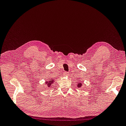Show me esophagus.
Wrapping results in <instances>:
<instances>
[{
    "mask_svg": "<svg viewBox=\"0 0 126 126\" xmlns=\"http://www.w3.org/2000/svg\"><path fill=\"white\" fill-rule=\"evenodd\" d=\"M68 75H69V73L67 71H64V73H63V76H68Z\"/></svg>",
    "mask_w": 126,
    "mask_h": 126,
    "instance_id": "34e87169",
    "label": "esophagus"
}]
</instances>
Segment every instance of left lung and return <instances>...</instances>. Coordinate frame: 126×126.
<instances>
[{"mask_svg": "<svg viewBox=\"0 0 126 126\" xmlns=\"http://www.w3.org/2000/svg\"><path fill=\"white\" fill-rule=\"evenodd\" d=\"M81 86V84H79V85H78V87H80Z\"/></svg>", "mask_w": 126, "mask_h": 126, "instance_id": "1", "label": "left lung"}]
</instances>
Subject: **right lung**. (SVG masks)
Instances as JSON below:
<instances>
[{"label":"right lung","instance_id":"right-lung-1","mask_svg":"<svg viewBox=\"0 0 126 126\" xmlns=\"http://www.w3.org/2000/svg\"><path fill=\"white\" fill-rule=\"evenodd\" d=\"M53 81H54V79H51V80H50V81H49L47 83V86H48V87H50L52 84H53Z\"/></svg>","mask_w":126,"mask_h":126}]
</instances>
